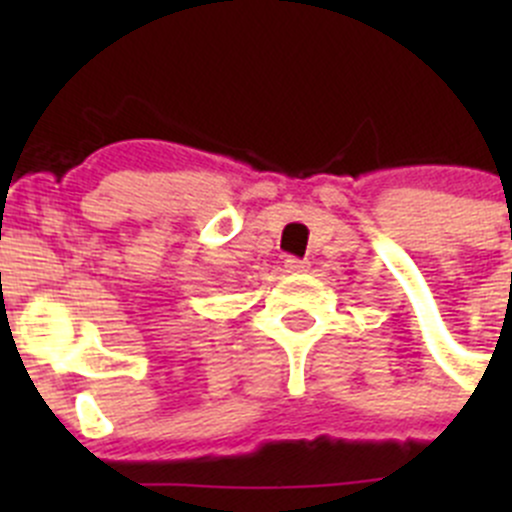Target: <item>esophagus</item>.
<instances>
[{
    "label": "esophagus",
    "mask_w": 512,
    "mask_h": 512,
    "mask_svg": "<svg viewBox=\"0 0 512 512\" xmlns=\"http://www.w3.org/2000/svg\"><path fill=\"white\" fill-rule=\"evenodd\" d=\"M285 270L287 272H294V275H297V272L307 270V262L297 260V257H287V260H285Z\"/></svg>",
    "instance_id": "34e87169"
}]
</instances>
